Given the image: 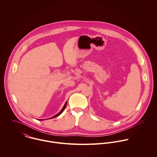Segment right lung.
Listing matches in <instances>:
<instances>
[{"label": "right lung", "mask_w": 157, "mask_h": 157, "mask_svg": "<svg viewBox=\"0 0 157 157\" xmlns=\"http://www.w3.org/2000/svg\"><path fill=\"white\" fill-rule=\"evenodd\" d=\"M67 101L65 103V104L64 105V106H63V108L62 109V110L60 111V112H59L57 114H56V115H55L54 116H53V117H51V118H48V119H51V118H55V117H57V116H59V115H60L62 112H63V111L65 110V109L66 108V106H67ZM47 120V119H39L38 120Z\"/></svg>", "instance_id": "1"}]
</instances>
